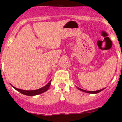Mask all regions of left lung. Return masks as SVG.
Instances as JSON below:
<instances>
[{
    "label": "left lung",
    "mask_w": 122,
    "mask_h": 122,
    "mask_svg": "<svg viewBox=\"0 0 122 122\" xmlns=\"http://www.w3.org/2000/svg\"><path fill=\"white\" fill-rule=\"evenodd\" d=\"M77 89H79L80 91H82V92H86V93H99V92H101L103 90V89H105V88H103V89H100V90L95 91H85V90H84V89H81V88H79V87H77Z\"/></svg>",
    "instance_id": "left-lung-1"
}]
</instances>
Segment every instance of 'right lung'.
I'll use <instances>...</instances> for the list:
<instances>
[{"label":"right lung","instance_id":"right-lung-1","mask_svg":"<svg viewBox=\"0 0 122 122\" xmlns=\"http://www.w3.org/2000/svg\"><path fill=\"white\" fill-rule=\"evenodd\" d=\"M50 84H51V80L45 86H43V87L40 88V89H36V90H31V91L22 90V89H18V88L14 87V86H12L11 84V86H12V87H13L14 88H15L16 91H18V92H19L20 93H22V94L27 95V96H35V95L41 94V93H43V92L46 91L47 89H49V88Z\"/></svg>","mask_w":122,"mask_h":122}]
</instances>
